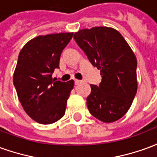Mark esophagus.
I'll list each match as a JSON object with an SVG mask.
<instances>
[{
	"instance_id": "1",
	"label": "esophagus",
	"mask_w": 157,
	"mask_h": 157,
	"mask_svg": "<svg viewBox=\"0 0 157 157\" xmlns=\"http://www.w3.org/2000/svg\"><path fill=\"white\" fill-rule=\"evenodd\" d=\"M82 82V81H80V80H75V85H78Z\"/></svg>"
}]
</instances>
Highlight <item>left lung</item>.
Here are the masks:
<instances>
[{"label": "left lung", "instance_id": "8db88e82", "mask_svg": "<svg viewBox=\"0 0 157 157\" xmlns=\"http://www.w3.org/2000/svg\"><path fill=\"white\" fill-rule=\"evenodd\" d=\"M74 39L102 75L98 86L91 85L89 112L104 123L117 121L128 112L137 92L134 52L121 33L109 27L81 29Z\"/></svg>", "mask_w": 157, "mask_h": 157}]
</instances>
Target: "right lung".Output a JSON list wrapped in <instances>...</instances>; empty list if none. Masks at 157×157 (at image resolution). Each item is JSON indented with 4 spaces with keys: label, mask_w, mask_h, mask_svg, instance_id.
Segmentation results:
<instances>
[{
    "label": "right lung",
    "mask_w": 157,
    "mask_h": 157,
    "mask_svg": "<svg viewBox=\"0 0 157 157\" xmlns=\"http://www.w3.org/2000/svg\"><path fill=\"white\" fill-rule=\"evenodd\" d=\"M73 33L39 35L29 40L19 53L13 84L24 111L34 121L49 124L65 115L74 81L52 78L59 68L63 49Z\"/></svg>",
    "instance_id": "add662e5"
}]
</instances>
